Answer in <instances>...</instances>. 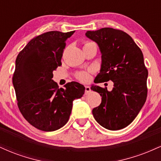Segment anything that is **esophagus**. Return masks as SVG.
Segmentation results:
<instances>
[{
	"label": "esophagus",
	"instance_id": "1",
	"mask_svg": "<svg viewBox=\"0 0 161 161\" xmlns=\"http://www.w3.org/2000/svg\"><path fill=\"white\" fill-rule=\"evenodd\" d=\"M90 92H91V88L89 86H86V93L88 94Z\"/></svg>",
	"mask_w": 161,
	"mask_h": 161
}]
</instances>
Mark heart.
Masks as SVG:
<instances>
[{"label": "heart", "mask_w": 161, "mask_h": 161, "mask_svg": "<svg viewBox=\"0 0 161 161\" xmlns=\"http://www.w3.org/2000/svg\"><path fill=\"white\" fill-rule=\"evenodd\" d=\"M95 45V44L92 43V42H86V43L85 44L84 46H86V45ZM76 78L78 79L79 80H80L81 82H89L90 79H91V76H90V73H89V72H88V71H82V72H80V73H77V74H76Z\"/></svg>", "instance_id": "heart-1"}]
</instances>
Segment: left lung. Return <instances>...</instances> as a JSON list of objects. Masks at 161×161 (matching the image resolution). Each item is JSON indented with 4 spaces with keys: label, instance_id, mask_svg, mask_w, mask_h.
Masks as SVG:
<instances>
[{
    "label": "left lung",
    "instance_id": "1",
    "mask_svg": "<svg viewBox=\"0 0 161 161\" xmlns=\"http://www.w3.org/2000/svg\"><path fill=\"white\" fill-rule=\"evenodd\" d=\"M87 38L96 42L101 53V66L95 83L114 82L112 91L92 86L101 103L92 110L95 120L109 130L129 125L137 116L147 98L148 72L143 53L127 33L112 28L87 31Z\"/></svg>",
    "mask_w": 161,
    "mask_h": 161
}]
</instances>
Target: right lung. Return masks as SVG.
<instances>
[{"mask_svg": "<svg viewBox=\"0 0 161 161\" xmlns=\"http://www.w3.org/2000/svg\"><path fill=\"white\" fill-rule=\"evenodd\" d=\"M75 31H51L32 38L16 60L13 84L17 104L26 120L36 129L52 132L69 120L73 101L84 95L85 87L71 82L58 88L53 71L61 66L66 41Z\"/></svg>", "mask_w": 161, "mask_h": 161, "instance_id": "1", "label": "right lung"}]
</instances>
